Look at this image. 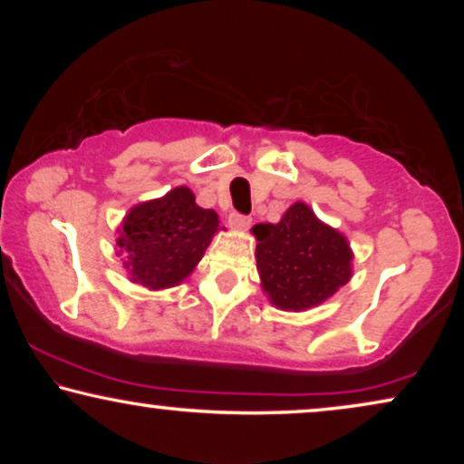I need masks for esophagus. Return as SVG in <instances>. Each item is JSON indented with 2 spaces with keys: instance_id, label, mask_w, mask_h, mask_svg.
Listing matches in <instances>:
<instances>
[{
  "instance_id": "obj_1",
  "label": "esophagus",
  "mask_w": 464,
  "mask_h": 464,
  "mask_svg": "<svg viewBox=\"0 0 464 464\" xmlns=\"http://www.w3.org/2000/svg\"><path fill=\"white\" fill-rule=\"evenodd\" d=\"M227 224L237 227V230H246V227L251 226V218H246V215H240V213H230L227 215Z\"/></svg>"
}]
</instances>
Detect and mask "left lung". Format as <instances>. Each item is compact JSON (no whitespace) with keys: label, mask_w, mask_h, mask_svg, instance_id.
<instances>
[{"label":"left lung","mask_w":464,"mask_h":464,"mask_svg":"<svg viewBox=\"0 0 464 464\" xmlns=\"http://www.w3.org/2000/svg\"><path fill=\"white\" fill-rule=\"evenodd\" d=\"M257 270L275 306L306 310L332 297L351 278L346 238L295 202L278 224H257Z\"/></svg>","instance_id":"left-lung-1"}]
</instances>
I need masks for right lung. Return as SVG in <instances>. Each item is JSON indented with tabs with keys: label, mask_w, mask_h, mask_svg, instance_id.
<instances>
[{
	"label": "right lung",
	"mask_w": 464,
	"mask_h": 464,
	"mask_svg": "<svg viewBox=\"0 0 464 464\" xmlns=\"http://www.w3.org/2000/svg\"><path fill=\"white\" fill-rule=\"evenodd\" d=\"M218 227V213L196 205L188 188L170 189L126 215L118 238L120 249L129 253L124 268L150 289L173 287L200 262Z\"/></svg>",
	"instance_id": "right-lung-1"
}]
</instances>
